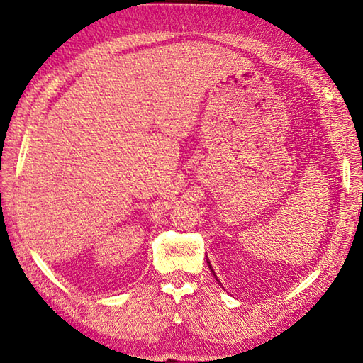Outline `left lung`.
I'll use <instances>...</instances> for the list:
<instances>
[{
    "label": "left lung",
    "instance_id": "obj_1",
    "mask_svg": "<svg viewBox=\"0 0 363 363\" xmlns=\"http://www.w3.org/2000/svg\"><path fill=\"white\" fill-rule=\"evenodd\" d=\"M211 270H213V269H211Z\"/></svg>",
    "mask_w": 363,
    "mask_h": 363
}]
</instances>
